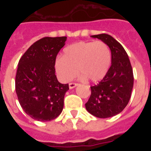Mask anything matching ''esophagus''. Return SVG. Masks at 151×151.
Returning <instances> with one entry per match:
<instances>
[{"instance_id": "obj_1", "label": "esophagus", "mask_w": 151, "mask_h": 151, "mask_svg": "<svg viewBox=\"0 0 151 151\" xmlns=\"http://www.w3.org/2000/svg\"><path fill=\"white\" fill-rule=\"evenodd\" d=\"M78 85V83H73V82H71V83L69 84V87L70 89H73V88H74L76 87Z\"/></svg>"}]
</instances>
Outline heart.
<instances>
[{
	"label": "heart",
	"mask_w": 151,
	"mask_h": 151,
	"mask_svg": "<svg viewBox=\"0 0 151 151\" xmlns=\"http://www.w3.org/2000/svg\"><path fill=\"white\" fill-rule=\"evenodd\" d=\"M110 63L111 52L104 41H79L64 49L63 57L56 60L55 68L65 82L73 79L78 70L81 78L95 82L104 78Z\"/></svg>",
	"instance_id": "obj_1"
}]
</instances>
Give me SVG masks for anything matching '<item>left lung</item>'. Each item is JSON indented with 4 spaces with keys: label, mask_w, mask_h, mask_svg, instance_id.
I'll list each match as a JSON object with an SVG mask.
<instances>
[{
    "label": "left lung",
    "mask_w": 151,
    "mask_h": 151,
    "mask_svg": "<svg viewBox=\"0 0 151 151\" xmlns=\"http://www.w3.org/2000/svg\"><path fill=\"white\" fill-rule=\"evenodd\" d=\"M109 46L111 66L105 77L97 85L91 86V94L85 108L98 118L117 115L127 106L133 88L134 76L129 56L120 43L107 34L91 35Z\"/></svg>",
    "instance_id": "8db88e82"
}]
</instances>
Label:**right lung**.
<instances>
[{
    "instance_id": "1",
    "label": "right lung",
    "mask_w": 151,
    "mask_h": 151,
    "mask_svg": "<svg viewBox=\"0 0 151 151\" xmlns=\"http://www.w3.org/2000/svg\"><path fill=\"white\" fill-rule=\"evenodd\" d=\"M66 38H41L31 45L19 61L16 92L22 110L35 120H53L63 109L69 85L58 82L54 66Z\"/></svg>"
}]
</instances>
